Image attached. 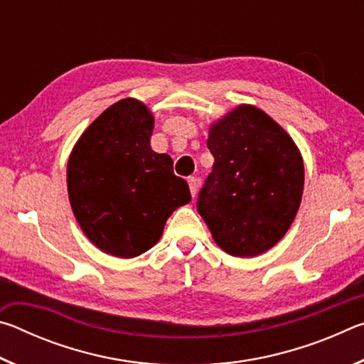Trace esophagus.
<instances>
[{
    "mask_svg": "<svg viewBox=\"0 0 364 364\" xmlns=\"http://www.w3.org/2000/svg\"><path fill=\"white\" fill-rule=\"evenodd\" d=\"M188 184H189L191 194H193V197H196L197 188H199V181H197V178H196V176H189V178H188Z\"/></svg>",
    "mask_w": 364,
    "mask_h": 364,
    "instance_id": "obj_1",
    "label": "esophagus"
}]
</instances>
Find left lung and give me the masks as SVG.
<instances>
[{"label": "left lung", "instance_id": "obj_1", "mask_svg": "<svg viewBox=\"0 0 364 364\" xmlns=\"http://www.w3.org/2000/svg\"><path fill=\"white\" fill-rule=\"evenodd\" d=\"M215 159L197 197V212L221 249L255 257L287 232L304 193V160L269 115L241 106L208 133Z\"/></svg>", "mask_w": 364, "mask_h": 364}]
</instances>
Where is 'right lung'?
<instances>
[{
  "label": "right lung",
  "mask_w": 364,
  "mask_h": 364,
  "mask_svg": "<svg viewBox=\"0 0 364 364\" xmlns=\"http://www.w3.org/2000/svg\"><path fill=\"white\" fill-rule=\"evenodd\" d=\"M154 117L143 102L122 100L86 128L67 164L73 215L106 254L138 257L162 236L178 207L191 202L173 160L151 149Z\"/></svg>",
  "instance_id": "obj_1"
}]
</instances>
